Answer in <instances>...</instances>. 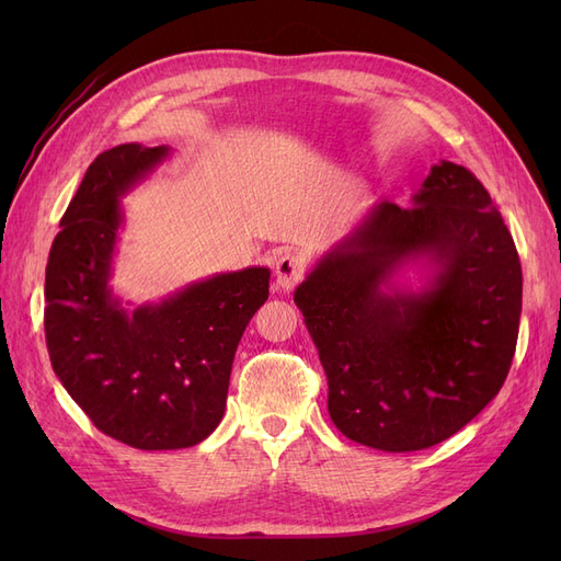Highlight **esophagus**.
<instances>
[{"label": "esophagus", "mask_w": 561, "mask_h": 561, "mask_svg": "<svg viewBox=\"0 0 561 561\" xmlns=\"http://www.w3.org/2000/svg\"><path fill=\"white\" fill-rule=\"evenodd\" d=\"M304 278V262L297 254H283L276 262V285L280 290H293V287Z\"/></svg>", "instance_id": "esophagus-1"}]
</instances>
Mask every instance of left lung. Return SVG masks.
<instances>
[{
    "label": "left lung",
    "mask_w": 561,
    "mask_h": 561,
    "mask_svg": "<svg viewBox=\"0 0 561 561\" xmlns=\"http://www.w3.org/2000/svg\"><path fill=\"white\" fill-rule=\"evenodd\" d=\"M412 203L381 201L295 290L334 426L381 451L461 431L496 398L519 332V254L484 184L439 161ZM421 253L436 274L402 291L397 268Z\"/></svg>",
    "instance_id": "left-lung-1"
}]
</instances>
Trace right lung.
Here are the masks:
<instances>
[{"label": "right lung", "mask_w": 561, "mask_h": 561, "mask_svg": "<svg viewBox=\"0 0 561 561\" xmlns=\"http://www.w3.org/2000/svg\"><path fill=\"white\" fill-rule=\"evenodd\" d=\"M168 147L118 145L83 175L48 252L44 332L56 377L98 431L145 451L203 443L225 416L236 348L268 299V268L192 283L126 311L112 295L122 198Z\"/></svg>", "instance_id": "add662e5"}]
</instances>
